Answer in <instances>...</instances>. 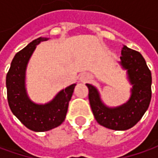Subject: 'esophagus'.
Listing matches in <instances>:
<instances>
[{"instance_id":"34e87169","label":"esophagus","mask_w":158,"mask_h":158,"mask_svg":"<svg viewBox=\"0 0 158 158\" xmlns=\"http://www.w3.org/2000/svg\"><path fill=\"white\" fill-rule=\"evenodd\" d=\"M91 80V76L88 75V74H84V75H82L81 76V81L83 82H89V81H90Z\"/></svg>"}]
</instances>
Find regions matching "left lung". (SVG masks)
Returning a JSON list of instances; mask_svg holds the SVG:
<instances>
[{"label": "left lung", "instance_id": "8db88e82", "mask_svg": "<svg viewBox=\"0 0 158 158\" xmlns=\"http://www.w3.org/2000/svg\"><path fill=\"white\" fill-rule=\"evenodd\" d=\"M120 63L127 69L133 84L129 101L117 108H108L100 100L94 86L87 83L89 100L92 112L98 124L112 130H127L142 118L151 99V72L143 55L135 50L123 46Z\"/></svg>", "mask_w": 158, "mask_h": 158}]
</instances>
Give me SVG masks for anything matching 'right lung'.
Segmentation results:
<instances>
[{
  "label": "right lung",
  "mask_w": 158,
  "mask_h": 158,
  "mask_svg": "<svg viewBox=\"0 0 158 158\" xmlns=\"http://www.w3.org/2000/svg\"><path fill=\"white\" fill-rule=\"evenodd\" d=\"M46 38H39L17 52L6 76L7 98L11 112L27 128L35 132L50 130L61 124L76 84L66 88L55 98L44 106L36 105L28 98L24 88V75L28 60L36 46Z\"/></svg>",
  "instance_id": "add662e5"
}]
</instances>
